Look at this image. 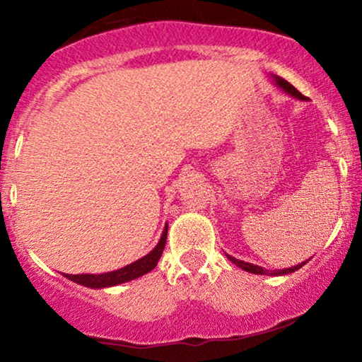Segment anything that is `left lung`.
<instances>
[{"instance_id": "8db88e82", "label": "left lung", "mask_w": 362, "mask_h": 362, "mask_svg": "<svg viewBox=\"0 0 362 362\" xmlns=\"http://www.w3.org/2000/svg\"><path fill=\"white\" fill-rule=\"evenodd\" d=\"M275 82H276V86H280L281 88H284L285 92H288L290 95H293V97H296V98H300V100H306V97L305 95H301V93L296 90V88L291 86L290 82H286L285 78H281V77H275ZM227 259H229L232 264H235L237 267H240L242 270H245V272H250V274H259V275H285V274H291V272H295V270H298V269H301V267H303L306 262H301L300 265H295V267H290V269H284V270H275V272H267L265 269H262V267H259V265H252V264H247V262H244V260H239V259H234V257H230V255H227Z\"/></svg>"}]
</instances>
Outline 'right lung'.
Here are the masks:
<instances>
[{
  "instance_id": "1",
  "label": "right lung",
  "mask_w": 362,
  "mask_h": 362,
  "mask_svg": "<svg viewBox=\"0 0 362 362\" xmlns=\"http://www.w3.org/2000/svg\"><path fill=\"white\" fill-rule=\"evenodd\" d=\"M166 235H168V224L165 226V230H163L161 239L158 242V245L153 249L150 254L143 257V259L133 262V264L123 267L120 270L115 272H108V274H102V275H88V274H82V275H69L64 274V276L69 280L76 281L78 285L83 286H90V288H105V286H113V285H120L125 284V281L135 280L138 276L148 274L151 272L155 267L158 265V260L163 254V249L166 245Z\"/></svg>"
}]
</instances>
